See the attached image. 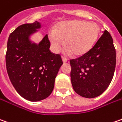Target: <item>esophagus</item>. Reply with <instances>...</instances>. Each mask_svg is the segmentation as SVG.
<instances>
[{"label": "esophagus", "mask_w": 122, "mask_h": 122, "mask_svg": "<svg viewBox=\"0 0 122 122\" xmlns=\"http://www.w3.org/2000/svg\"><path fill=\"white\" fill-rule=\"evenodd\" d=\"M62 61H63V62H64V63H65V62H66L68 61L67 58H64V57H62Z\"/></svg>", "instance_id": "obj_1"}]
</instances>
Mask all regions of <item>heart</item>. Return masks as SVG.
Returning a JSON list of instances; mask_svg holds the SVG:
<instances>
[{"label":"heart","mask_w":122,"mask_h":122,"mask_svg":"<svg viewBox=\"0 0 122 122\" xmlns=\"http://www.w3.org/2000/svg\"><path fill=\"white\" fill-rule=\"evenodd\" d=\"M99 34L100 28L95 23L74 20L59 23L48 33V37L54 52L60 51L65 40L66 52L81 56L93 47Z\"/></svg>","instance_id":"obj_1"}]
</instances>
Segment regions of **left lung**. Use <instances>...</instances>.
<instances>
[{
	"label": "left lung",
	"mask_w": 122,
	"mask_h": 122,
	"mask_svg": "<svg viewBox=\"0 0 122 122\" xmlns=\"http://www.w3.org/2000/svg\"><path fill=\"white\" fill-rule=\"evenodd\" d=\"M71 79L74 91L86 98L100 95L109 86L116 65L113 38L105 30L89 51L70 60Z\"/></svg>",
	"instance_id": "8db88e82"
}]
</instances>
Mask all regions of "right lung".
Listing matches in <instances>:
<instances>
[{"label":"right lung","instance_id":"1","mask_svg":"<svg viewBox=\"0 0 122 122\" xmlns=\"http://www.w3.org/2000/svg\"><path fill=\"white\" fill-rule=\"evenodd\" d=\"M40 27V22L35 21L16 28L9 35L5 56L11 84L20 96L31 102L42 100L51 95L63 64L60 55L49 50L47 35L38 45L29 40Z\"/></svg>","mask_w":122,"mask_h":122}]
</instances>
